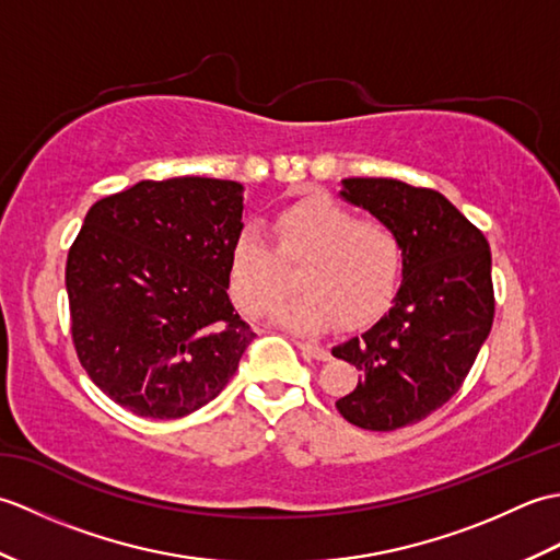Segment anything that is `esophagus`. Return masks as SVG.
Returning a JSON list of instances; mask_svg holds the SVG:
<instances>
[{"label":"esophagus","instance_id":"1","mask_svg":"<svg viewBox=\"0 0 560 560\" xmlns=\"http://www.w3.org/2000/svg\"><path fill=\"white\" fill-rule=\"evenodd\" d=\"M299 349H301L305 359H315V361H327L329 359V351L325 347H319V343L299 341Z\"/></svg>","mask_w":560,"mask_h":560}]
</instances>
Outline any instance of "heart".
Instances as JSON below:
<instances>
[{"mask_svg":"<svg viewBox=\"0 0 560 560\" xmlns=\"http://www.w3.org/2000/svg\"><path fill=\"white\" fill-rule=\"evenodd\" d=\"M271 245L259 225H245L231 247V293L249 315L267 313L289 291V271L299 269V289L273 319L295 335H317L337 323L361 327L385 311L399 289L401 235L380 219L355 213L325 197L305 199L277 213Z\"/></svg>","mask_w":560,"mask_h":560,"instance_id":"b5f03b06","label":"heart"}]
</instances>
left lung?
<instances>
[{
    "mask_svg": "<svg viewBox=\"0 0 560 560\" xmlns=\"http://www.w3.org/2000/svg\"><path fill=\"white\" fill-rule=\"evenodd\" d=\"M339 195L389 223L407 261L389 311L331 349L361 373L337 409L365 431H397L457 395L477 361L495 313L491 249L435 189L392 177H347Z\"/></svg>",
    "mask_w": 560,
    "mask_h": 560,
    "instance_id": "1",
    "label": "left lung"
}]
</instances>
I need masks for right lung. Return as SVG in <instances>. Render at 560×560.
I'll use <instances>...</instances> for the list:
<instances>
[{"label": "right lung", "mask_w": 560, "mask_h": 560, "mask_svg": "<svg viewBox=\"0 0 560 560\" xmlns=\"http://www.w3.org/2000/svg\"><path fill=\"white\" fill-rule=\"evenodd\" d=\"M243 185L141 180L96 201L67 257L83 371L144 419H180L229 385L255 339L229 299Z\"/></svg>", "instance_id": "right-lung-1"}]
</instances>
